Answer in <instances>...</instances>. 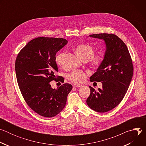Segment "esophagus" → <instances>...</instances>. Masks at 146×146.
I'll return each instance as SVG.
<instances>
[{"label": "esophagus", "mask_w": 146, "mask_h": 146, "mask_svg": "<svg viewBox=\"0 0 146 146\" xmlns=\"http://www.w3.org/2000/svg\"><path fill=\"white\" fill-rule=\"evenodd\" d=\"M73 87H80L81 86V84H73Z\"/></svg>", "instance_id": "esophagus-1"}]
</instances>
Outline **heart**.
Returning <instances> with one entry per match:
<instances>
[{
  "instance_id": "b5f03b06",
  "label": "heart",
  "mask_w": 146,
  "mask_h": 146,
  "mask_svg": "<svg viewBox=\"0 0 146 146\" xmlns=\"http://www.w3.org/2000/svg\"><path fill=\"white\" fill-rule=\"evenodd\" d=\"M77 55L82 60H89L90 64L94 67L99 66L104 60V54L99 52L94 53V48L89 44L83 43L77 45L74 48ZM65 52H60L55 56V62L59 66L64 65V58ZM68 79L74 83H80L86 78V73L80 70H74L68 75Z\"/></svg>"
}]
</instances>
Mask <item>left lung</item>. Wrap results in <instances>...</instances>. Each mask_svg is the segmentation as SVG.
<instances>
[{
	"label": "left lung",
	"mask_w": 146,
	"mask_h": 146,
	"mask_svg": "<svg viewBox=\"0 0 146 146\" xmlns=\"http://www.w3.org/2000/svg\"><path fill=\"white\" fill-rule=\"evenodd\" d=\"M90 37L103 39L106 51L102 64L90 77V81L102 82V88L96 91L89 86L91 93L87 105L99 113L109 111L118 106L125 95L133 76V66L128 49L114 34L99 33Z\"/></svg>",
	"instance_id": "1"
}]
</instances>
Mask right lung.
Returning a JSON list of instances; mask_svg holds the SVG:
<instances>
[{"instance_id": "add662e5", "label": "right lung", "mask_w": 146, "mask_h": 146, "mask_svg": "<svg viewBox=\"0 0 146 146\" xmlns=\"http://www.w3.org/2000/svg\"><path fill=\"white\" fill-rule=\"evenodd\" d=\"M67 43L62 38L37 37L20 51L15 60L20 91L29 108L43 117H54L63 110L73 88L65 83L53 89L50 84L57 78L56 53Z\"/></svg>"}]
</instances>
